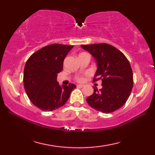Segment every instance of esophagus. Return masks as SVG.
<instances>
[{
	"mask_svg": "<svg viewBox=\"0 0 155 155\" xmlns=\"http://www.w3.org/2000/svg\"><path fill=\"white\" fill-rule=\"evenodd\" d=\"M84 87L83 85H77V87L81 88V87Z\"/></svg>",
	"mask_w": 155,
	"mask_h": 155,
	"instance_id": "34e87169",
	"label": "esophagus"
}]
</instances>
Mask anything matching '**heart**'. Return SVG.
<instances>
[{
  "instance_id": "b5f03b06",
  "label": "heart",
  "mask_w": 155,
  "mask_h": 155,
  "mask_svg": "<svg viewBox=\"0 0 155 155\" xmlns=\"http://www.w3.org/2000/svg\"><path fill=\"white\" fill-rule=\"evenodd\" d=\"M90 74V73H87V74ZM84 79H85V78H84L83 76H78V77H77V80L78 81H79V82H83Z\"/></svg>"
}]
</instances>
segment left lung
Returning a JSON list of instances; mask_svg holds the SVG:
<instances>
[{
  "mask_svg": "<svg viewBox=\"0 0 155 155\" xmlns=\"http://www.w3.org/2000/svg\"><path fill=\"white\" fill-rule=\"evenodd\" d=\"M97 62L94 82L102 81L103 88L94 87L86 99L92 108L107 114L119 109L126 103L133 86V74L129 61L122 52L108 44L81 45Z\"/></svg>",
  "mask_w": 155,
  "mask_h": 155,
  "instance_id": "obj_1",
  "label": "left lung"
}]
</instances>
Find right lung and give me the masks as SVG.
<instances>
[{
  "instance_id": "obj_1",
  "label": "right lung",
  "mask_w": 155,
  "mask_h": 155,
  "mask_svg": "<svg viewBox=\"0 0 155 155\" xmlns=\"http://www.w3.org/2000/svg\"><path fill=\"white\" fill-rule=\"evenodd\" d=\"M73 46L53 44L34 52L26 63L23 82L28 98L44 111H51L64 105L74 84L59 85L57 74L62 71L64 60Z\"/></svg>"
}]
</instances>
